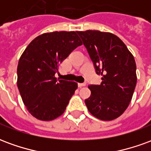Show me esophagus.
Listing matches in <instances>:
<instances>
[{
  "label": "esophagus",
  "mask_w": 151,
  "mask_h": 151,
  "mask_svg": "<svg viewBox=\"0 0 151 151\" xmlns=\"http://www.w3.org/2000/svg\"><path fill=\"white\" fill-rule=\"evenodd\" d=\"M86 85V82H82V83H78V86L79 87H82V86H85Z\"/></svg>",
  "instance_id": "obj_1"
}]
</instances>
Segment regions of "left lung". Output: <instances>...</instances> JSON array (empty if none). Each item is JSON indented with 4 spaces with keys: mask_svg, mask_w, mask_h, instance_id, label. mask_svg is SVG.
I'll list each match as a JSON object with an SVG mask.
<instances>
[{
    "mask_svg": "<svg viewBox=\"0 0 151 151\" xmlns=\"http://www.w3.org/2000/svg\"><path fill=\"white\" fill-rule=\"evenodd\" d=\"M91 59L100 85H90L85 100L89 111L102 120L119 117L129 104L137 84L136 63L116 35L99 31H78Z\"/></svg>",
    "mask_w": 151,
    "mask_h": 151,
    "instance_id": "left-lung-1",
    "label": "left lung"
}]
</instances>
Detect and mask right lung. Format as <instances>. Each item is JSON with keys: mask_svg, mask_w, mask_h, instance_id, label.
<instances>
[{"mask_svg": "<svg viewBox=\"0 0 151 151\" xmlns=\"http://www.w3.org/2000/svg\"><path fill=\"white\" fill-rule=\"evenodd\" d=\"M77 31H55L31 41L19 59L18 88L29 112L41 120L64 113L78 83L57 80L60 64L82 43Z\"/></svg>", "mask_w": 151, "mask_h": 151, "instance_id": "1", "label": "right lung"}]
</instances>
